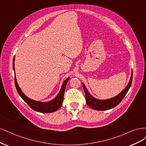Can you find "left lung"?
<instances>
[{"mask_svg": "<svg viewBox=\"0 0 146 146\" xmlns=\"http://www.w3.org/2000/svg\"><path fill=\"white\" fill-rule=\"evenodd\" d=\"M132 78L133 72H131L130 81L127 84V86L125 88L124 90L122 91L119 95H117L116 96L106 100H100L93 97L89 93L87 88L82 83V87L84 92H85L87 104L89 107H91L92 109L96 110H107L111 109L112 108H114L115 107L118 105L121 102V101L123 100V98L125 96L127 93L129 91V88L131 86V82H132Z\"/></svg>", "mask_w": 146, "mask_h": 146, "instance_id": "obj_1", "label": "left lung"}]
</instances>
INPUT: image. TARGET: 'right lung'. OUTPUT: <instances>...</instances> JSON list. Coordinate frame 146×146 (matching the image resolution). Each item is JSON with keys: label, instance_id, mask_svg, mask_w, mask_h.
<instances>
[{"label": "right lung", "instance_id": "obj_1", "mask_svg": "<svg viewBox=\"0 0 146 146\" xmlns=\"http://www.w3.org/2000/svg\"><path fill=\"white\" fill-rule=\"evenodd\" d=\"M13 70L15 71V57L13 59ZM70 79V78H67L66 80L64 82L62 86L61 87L60 90L58 95H57L54 100H51L49 102H39V101H36L34 100H32L29 98H28L27 96H25L23 92L21 91V88L19 87L16 76H15V86L16 90L19 93V95L22 98V100L24 101L27 104L29 105L33 110H34L36 111L40 112V113H52L54 111H56L58 110L59 108L62 105V102L64 100V95L65 90V87H66L67 83Z\"/></svg>", "mask_w": 146, "mask_h": 146}]
</instances>
